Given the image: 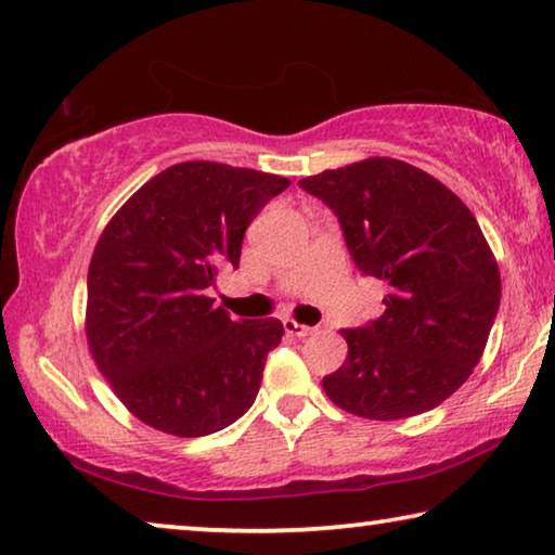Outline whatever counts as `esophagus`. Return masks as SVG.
<instances>
[{
	"mask_svg": "<svg viewBox=\"0 0 555 555\" xmlns=\"http://www.w3.org/2000/svg\"><path fill=\"white\" fill-rule=\"evenodd\" d=\"M284 331L291 335V337H308V335H313L315 333V327H311V325H300V323H296V321H284Z\"/></svg>",
	"mask_w": 555,
	"mask_h": 555,
	"instance_id": "34e87169",
	"label": "esophagus"
}]
</instances>
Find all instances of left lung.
Returning <instances> with one entry per match:
<instances>
[{
  "mask_svg": "<svg viewBox=\"0 0 555 555\" xmlns=\"http://www.w3.org/2000/svg\"><path fill=\"white\" fill-rule=\"evenodd\" d=\"M298 185L337 215L357 269L391 288L377 321L343 331L347 357L325 393L374 421L436 409L473 374L500 311V269L475 215L438 178L387 156Z\"/></svg>",
  "mask_w": 555,
  "mask_h": 555,
  "instance_id": "obj_1",
  "label": "left lung"
}]
</instances>
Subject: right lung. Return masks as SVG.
Instances as JSON below:
<instances>
[{
	"label": "right lung",
	"mask_w": 555,
	"mask_h": 555,
	"mask_svg": "<svg viewBox=\"0 0 555 555\" xmlns=\"http://www.w3.org/2000/svg\"><path fill=\"white\" fill-rule=\"evenodd\" d=\"M288 178L183 162L146 181L100 234L86 333L98 370L146 426L181 438L228 428L255 403L276 318L234 323L205 296L240 267L244 230Z\"/></svg>",
	"instance_id": "obj_1"
}]
</instances>
